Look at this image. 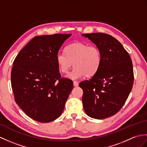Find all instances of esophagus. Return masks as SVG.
<instances>
[{
  "label": "esophagus",
  "mask_w": 147,
  "mask_h": 147,
  "mask_svg": "<svg viewBox=\"0 0 147 147\" xmlns=\"http://www.w3.org/2000/svg\"><path fill=\"white\" fill-rule=\"evenodd\" d=\"M73 84H74V86H78V84H79V83H78V81H74Z\"/></svg>",
  "instance_id": "1"
}]
</instances>
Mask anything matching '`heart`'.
I'll return each mask as SVG.
<instances>
[{
    "label": "heart",
    "mask_w": 147,
    "mask_h": 147,
    "mask_svg": "<svg viewBox=\"0 0 147 147\" xmlns=\"http://www.w3.org/2000/svg\"><path fill=\"white\" fill-rule=\"evenodd\" d=\"M56 61L58 68L63 73H67L73 63L74 68L67 77L77 80L84 76H94L100 69L102 56L97 46L78 42L66 46L65 53H58Z\"/></svg>",
    "instance_id": "heart-1"
}]
</instances>
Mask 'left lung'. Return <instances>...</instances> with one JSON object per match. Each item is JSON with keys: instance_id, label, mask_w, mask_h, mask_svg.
<instances>
[{"instance_id": "obj_1", "label": "left lung", "mask_w": 147, "mask_h": 147, "mask_svg": "<svg viewBox=\"0 0 147 147\" xmlns=\"http://www.w3.org/2000/svg\"><path fill=\"white\" fill-rule=\"evenodd\" d=\"M82 36L96 44L102 56L97 73L79 84L83 91L84 110L91 118H107L120 110L130 93L134 80L132 61L113 36L101 32Z\"/></svg>"}]
</instances>
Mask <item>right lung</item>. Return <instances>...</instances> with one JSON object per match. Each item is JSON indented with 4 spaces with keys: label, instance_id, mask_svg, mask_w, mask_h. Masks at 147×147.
Listing matches in <instances>:
<instances>
[{
    "label": "right lung",
    "instance_id": "right-lung-1",
    "mask_svg": "<svg viewBox=\"0 0 147 147\" xmlns=\"http://www.w3.org/2000/svg\"><path fill=\"white\" fill-rule=\"evenodd\" d=\"M71 34L36 36L20 51L13 63L11 86L14 100L37 121L48 123L62 113L73 82L61 78L57 54Z\"/></svg>",
    "mask_w": 147,
    "mask_h": 147
}]
</instances>
